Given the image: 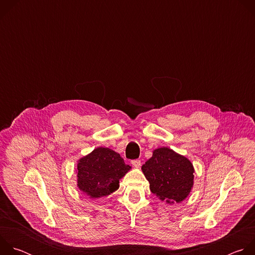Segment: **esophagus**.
<instances>
[{
	"instance_id": "esophagus-1",
	"label": "esophagus",
	"mask_w": 255,
	"mask_h": 255,
	"mask_svg": "<svg viewBox=\"0 0 255 255\" xmlns=\"http://www.w3.org/2000/svg\"><path fill=\"white\" fill-rule=\"evenodd\" d=\"M131 163L134 167H139L141 165V161L139 159H134V160L131 161Z\"/></svg>"
}]
</instances>
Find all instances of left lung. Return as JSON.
Listing matches in <instances>:
<instances>
[{"label": "left lung", "mask_w": 255, "mask_h": 255, "mask_svg": "<svg viewBox=\"0 0 255 255\" xmlns=\"http://www.w3.org/2000/svg\"><path fill=\"white\" fill-rule=\"evenodd\" d=\"M150 191L161 201H184L194 186V166L185 156L168 147L157 148L141 167Z\"/></svg>", "instance_id": "left-lung-1"}]
</instances>
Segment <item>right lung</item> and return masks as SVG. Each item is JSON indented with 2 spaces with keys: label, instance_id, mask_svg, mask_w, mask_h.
Masks as SVG:
<instances>
[{
  "label": "right lung",
  "instance_id": "add662e5",
  "mask_svg": "<svg viewBox=\"0 0 255 255\" xmlns=\"http://www.w3.org/2000/svg\"><path fill=\"white\" fill-rule=\"evenodd\" d=\"M130 168L119 153L98 147L78 162V188L92 199L109 196L119 189V180Z\"/></svg>",
  "mask_w": 255,
  "mask_h": 255
}]
</instances>
